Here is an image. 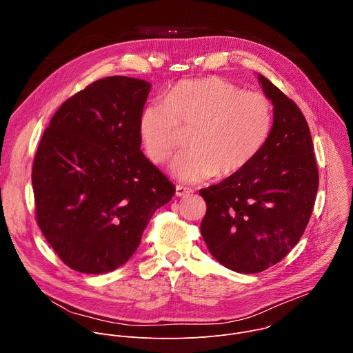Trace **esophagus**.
<instances>
[{
  "label": "esophagus",
  "instance_id": "esophagus-1",
  "mask_svg": "<svg viewBox=\"0 0 353 353\" xmlns=\"http://www.w3.org/2000/svg\"><path fill=\"white\" fill-rule=\"evenodd\" d=\"M192 190L188 188V187H183V185H176V195L177 196H184V195H188L191 194Z\"/></svg>",
  "mask_w": 353,
  "mask_h": 353
}]
</instances>
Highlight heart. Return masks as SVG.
<instances>
[{
	"instance_id": "obj_1",
	"label": "heart",
	"mask_w": 353,
	"mask_h": 353,
	"mask_svg": "<svg viewBox=\"0 0 353 353\" xmlns=\"http://www.w3.org/2000/svg\"><path fill=\"white\" fill-rule=\"evenodd\" d=\"M272 121L265 94L212 77L181 81L165 102L146 105L138 131L148 159L162 165L179 146L181 128L191 130L190 148L174 158L170 170L181 181L196 183L244 169L265 145Z\"/></svg>"
}]
</instances>
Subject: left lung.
Wrapping results in <instances>:
<instances>
[{"instance_id":"obj_1","label":"left lung","mask_w":353,"mask_h":353,"mask_svg":"<svg viewBox=\"0 0 353 353\" xmlns=\"http://www.w3.org/2000/svg\"><path fill=\"white\" fill-rule=\"evenodd\" d=\"M257 78L274 106L265 145L244 169L199 190L207 203L201 234L210 253L240 274L261 272L289 253L309 223L319 190L303 113L270 79Z\"/></svg>"}]
</instances>
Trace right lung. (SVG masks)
Returning a JSON list of instances; mask_svg holds the SVG:
<instances>
[{"mask_svg": "<svg viewBox=\"0 0 353 353\" xmlns=\"http://www.w3.org/2000/svg\"><path fill=\"white\" fill-rule=\"evenodd\" d=\"M150 85L108 77L61 105L33 161L37 225L70 268L106 274L125 264L176 188L142 154L138 123Z\"/></svg>", "mask_w": 353, "mask_h": 353, "instance_id": "add662e5", "label": "right lung"}]
</instances>
